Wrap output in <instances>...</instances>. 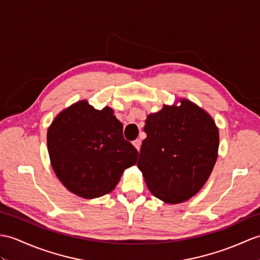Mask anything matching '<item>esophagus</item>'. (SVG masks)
Wrapping results in <instances>:
<instances>
[{
	"label": "esophagus",
	"mask_w": 260,
	"mask_h": 260,
	"mask_svg": "<svg viewBox=\"0 0 260 260\" xmlns=\"http://www.w3.org/2000/svg\"><path fill=\"white\" fill-rule=\"evenodd\" d=\"M133 145H134L137 150H140L141 146H142V141L138 140V138H137V140H135L134 142H133Z\"/></svg>",
	"instance_id": "1"
}]
</instances>
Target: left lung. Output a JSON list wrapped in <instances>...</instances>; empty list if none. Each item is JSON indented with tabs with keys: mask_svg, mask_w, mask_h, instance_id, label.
I'll return each mask as SVG.
<instances>
[{
	"mask_svg": "<svg viewBox=\"0 0 260 260\" xmlns=\"http://www.w3.org/2000/svg\"><path fill=\"white\" fill-rule=\"evenodd\" d=\"M149 114L137 166L149 191L167 204L188 201L202 189L218 156L214 119L188 100Z\"/></svg>",
	"mask_w": 260,
	"mask_h": 260,
	"instance_id": "obj_1",
	"label": "left lung"
}]
</instances>
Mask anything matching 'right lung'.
Instances as JSON below:
<instances>
[{
  "label": "right lung",
  "mask_w": 260,
  "mask_h": 260,
  "mask_svg": "<svg viewBox=\"0 0 260 260\" xmlns=\"http://www.w3.org/2000/svg\"><path fill=\"white\" fill-rule=\"evenodd\" d=\"M47 149L57 178L86 199L111 192L137 149L123 136V124L111 107L95 110L80 101L62 111L47 131Z\"/></svg>",
  "instance_id": "1"
}]
</instances>
